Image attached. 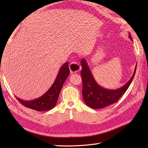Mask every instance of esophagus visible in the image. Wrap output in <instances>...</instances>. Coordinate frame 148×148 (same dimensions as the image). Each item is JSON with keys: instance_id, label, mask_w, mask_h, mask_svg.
Returning <instances> with one entry per match:
<instances>
[{"instance_id": "1", "label": "esophagus", "mask_w": 148, "mask_h": 148, "mask_svg": "<svg viewBox=\"0 0 148 148\" xmlns=\"http://www.w3.org/2000/svg\"><path fill=\"white\" fill-rule=\"evenodd\" d=\"M69 68H70V71L71 73H74V72H77L80 71L81 66L79 64L76 62H71L70 65H69Z\"/></svg>"}]
</instances>
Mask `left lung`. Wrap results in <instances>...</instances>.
I'll return each instance as SVG.
<instances>
[{
  "instance_id": "obj_1",
  "label": "left lung",
  "mask_w": 148,
  "mask_h": 148,
  "mask_svg": "<svg viewBox=\"0 0 148 148\" xmlns=\"http://www.w3.org/2000/svg\"><path fill=\"white\" fill-rule=\"evenodd\" d=\"M128 35V37L133 41L130 34ZM81 65L82 66L81 75L83 81V97L86 104L92 109H102L117 102L132 82L137 69L136 65L132 76L125 85L116 90H109L97 83L85 58L81 60Z\"/></svg>"
}]
</instances>
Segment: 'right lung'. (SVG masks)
Wrapping results in <instances>:
<instances>
[{"instance_id":"add662e5","label":"right lung","mask_w":148,"mask_h":148,"mask_svg":"<svg viewBox=\"0 0 148 148\" xmlns=\"http://www.w3.org/2000/svg\"><path fill=\"white\" fill-rule=\"evenodd\" d=\"M69 74L70 71L69 68V62H66L60 69L57 76L52 86L43 95L32 100H23L17 97H16L21 104L28 108L37 111H48L56 106L63 84Z\"/></svg>"}]
</instances>
